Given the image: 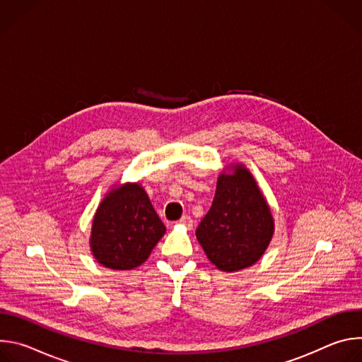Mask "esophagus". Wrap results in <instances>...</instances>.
Returning a JSON list of instances; mask_svg holds the SVG:
<instances>
[{"mask_svg": "<svg viewBox=\"0 0 362 362\" xmlns=\"http://www.w3.org/2000/svg\"><path fill=\"white\" fill-rule=\"evenodd\" d=\"M177 223H179V225H185V226L189 229V228H192L193 221H192V218H190V216H183Z\"/></svg>", "mask_w": 362, "mask_h": 362, "instance_id": "esophagus-1", "label": "esophagus"}]
</instances>
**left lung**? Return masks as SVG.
Segmentation results:
<instances>
[{
  "label": "left lung",
  "mask_w": 362,
  "mask_h": 362,
  "mask_svg": "<svg viewBox=\"0 0 362 362\" xmlns=\"http://www.w3.org/2000/svg\"><path fill=\"white\" fill-rule=\"evenodd\" d=\"M275 232L269 204L253 175L242 163L218 177L209 212L196 229L208 259L222 272H238L264 256Z\"/></svg>",
  "instance_id": "1"
}]
</instances>
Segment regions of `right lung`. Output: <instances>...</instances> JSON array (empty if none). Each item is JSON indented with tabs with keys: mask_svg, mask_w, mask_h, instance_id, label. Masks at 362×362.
<instances>
[{
	"mask_svg": "<svg viewBox=\"0 0 362 362\" xmlns=\"http://www.w3.org/2000/svg\"><path fill=\"white\" fill-rule=\"evenodd\" d=\"M166 232L140 183L113 185L94 214L90 250L109 269L140 267Z\"/></svg>",
	"mask_w": 362,
	"mask_h": 362,
	"instance_id": "obj_1",
	"label": "right lung"
}]
</instances>
